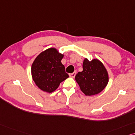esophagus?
Segmentation results:
<instances>
[{"label": "esophagus", "mask_w": 135, "mask_h": 135, "mask_svg": "<svg viewBox=\"0 0 135 135\" xmlns=\"http://www.w3.org/2000/svg\"><path fill=\"white\" fill-rule=\"evenodd\" d=\"M75 75H76V72H73L72 73H71V74L69 75V76L71 77V78H74L75 76Z\"/></svg>", "instance_id": "34e87169"}]
</instances>
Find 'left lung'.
<instances>
[{
	"label": "left lung",
	"mask_w": 135,
	"mask_h": 135,
	"mask_svg": "<svg viewBox=\"0 0 135 135\" xmlns=\"http://www.w3.org/2000/svg\"><path fill=\"white\" fill-rule=\"evenodd\" d=\"M75 80L86 96H94L106 87L109 82V74L99 60L94 59L89 61L84 58L83 71L77 73Z\"/></svg>",
	"instance_id": "obj_1"
}]
</instances>
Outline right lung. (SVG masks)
<instances>
[{
  "label": "right lung",
  "instance_id": "right-lung-1",
  "mask_svg": "<svg viewBox=\"0 0 135 135\" xmlns=\"http://www.w3.org/2000/svg\"><path fill=\"white\" fill-rule=\"evenodd\" d=\"M64 56L56 48L51 47L36 57L31 65V76L36 85L42 91L54 92L60 83L69 77L61 62Z\"/></svg>",
  "mask_w": 135,
  "mask_h": 135
}]
</instances>
